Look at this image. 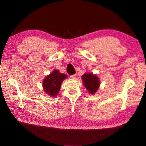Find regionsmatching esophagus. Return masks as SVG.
Returning <instances> with one entry per match:
<instances>
[{"mask_svg": "<svg viewBox=\"0 0 146 146\" xmlns=\"http://www.w3.org/2000/svg\"><path fill=\"white\" fill-rule=\"evenodd\" d=\"M76 77V75L75 74V75H70V78H72V79H75Z\"/></svg>", "mask_w": 146, "mask_h": 146, "instance_id": "obj_1", "label": "esophagus"}]
</instances>
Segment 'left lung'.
<instances>
[{
	"label": "left lung",
	"mask_w": 146,
	"mask_h": 146,
	"mask_svg": "<svg viewBox=\"0 0 146 146\" xmlns=\"http://www.w3.org/2000/svg\"><path fill=\"white\" fill-rule=\"evenodd\" d=\"M82 82L90 94H95L100 87V81L97 75L92 73H85L82 76Z\"/></svg>",
	"instance_id": "1"
}]
</instances>
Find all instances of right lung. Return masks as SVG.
I'll use <instances>...</instances> for the list:
<instances>
[{
    "label": "right lung",
    "instance_id": "1",
    "mask_svg": "<svg viewBox=\"0 0 146 146\" xmlns=\"http://www.w3.org/2000/svg\"><path fill=\"white\" fill-rule=\"evenodd\" d=\"M67 77L66 74L60 73L58 70H54L42 81L44 92L51 97H56L60 91L62 83Z\"/></svg>",
    "mask_w": 146,
    "mask_h": 146
}]
</instances>
